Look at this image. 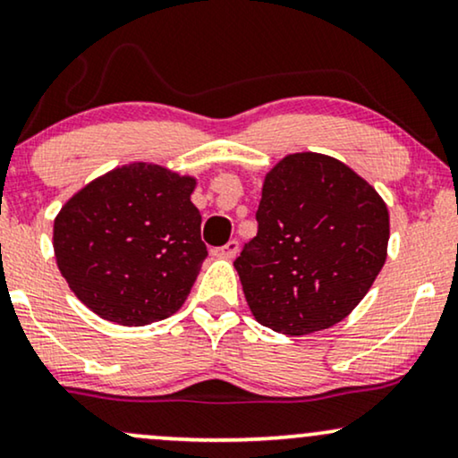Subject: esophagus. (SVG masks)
<instances>
[{"instance_id": "esophagus-1", "label": "esophagus", "mask_w": 458, "mask_h": 458, "mask_svg": "<svg viewBox=\"0 0 458 458\" xmlns=\"http://www.w3.org/2000/svg\"><path fill=\"white\" fill-rule=\"evenodd\" d=\"M236 253H239V242L236 241H230L225 242L224 247L213 249V258H219V259H233Z\"/></svg>"}]
</instances>
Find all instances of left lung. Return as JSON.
<instances>
[{
    "instance_id": "left-lung-1",
    "label": "left lung",
    "mask_w": 458,
    "mask_h": 458,
    "mask_svg": "<svg viewBox=\"0 0 458 458\" xmlns=\"http://www.w3.org/2000/svg\"><path fill=\"white\" fill-rule=\"evenodd\" d=\"M258 236L234 268L258 323L285 335L335 326L383 270L389 209L349 165L287 154L266 173Z\"/></svg>"
}]
</instances>
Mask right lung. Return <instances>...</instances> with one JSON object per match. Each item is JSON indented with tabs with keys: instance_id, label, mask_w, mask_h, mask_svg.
Returning <instances> with one entry per match:
<instances>
[{
	"instance_id": "1",
	"label": "right lung",
	"mask_w": 458,
	"mask_h": 458,
	"mask_svg": "<svg viewBox=\"0 0 458 458\" xmlns=\"http://www.w3.org/2000/svg\"><path fill=\"white\" fill-rule=\"evenodd\" d=\"M199 179L129 162L80 188L55 217L63 279L101 319L141 327L175 315L207 247L190 200Z\"/></svg>"
}]
</instances>
